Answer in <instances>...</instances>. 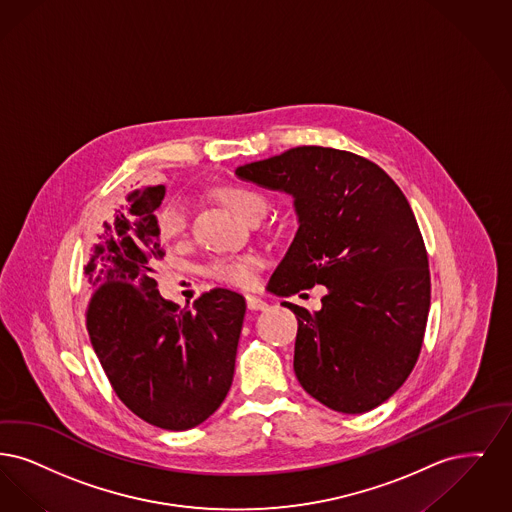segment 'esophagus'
<instances>
[{
  "instance_id": "esophagus-1",
  "label": "esophagus",
  "mask_w": 512,
  "mask_h": 512,
  "mask_svg": "<svg viewBox=\"0 0 512 512\" xmlns=\"http://www.w3.org/2000/svg\"><path fill=\"white\" fill-rule=\"evenodd\" d=\"M246 308L252 312H258V310H266L267 304L258 296H246Z\"/></svg>"
}]
</instances>
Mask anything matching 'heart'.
I'll list each match as a JSON object with an SVG mask.
<instances>
[{
    "instance_id": "obj_1",
    "label": "heart",
    "mask_w": 512,
    "mask_h": 512,
    "mask_svg": "<svg viewBox=\"0 0 512 512\" xmlns=\"http://www.w3.org/2000/svg\"><path fill=\"white\" fill-rule=\"evenodd\" d=\"M220 199L246 222L266 214L267 200L254 189L243 185H223ZM187 222V204L183 200H172L156 214V233L162 241H178L187 231ZM262 264L264 260L256 252L231 254L214 258L206 267V273L225 285L248 289L254 285L256 269Z\"/></svg>"
}]
</instances>
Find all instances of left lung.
<instances>
[{"label":"left lung","instance_id":"obj_1","mask_svg":"<svg viewBox=\"0 0 512 512\" xmlns=\"http://www.w3.org/2000/svg\"><path fill=\"white\" fill-rule=\"evenodd\" d=\"M235 174L294 199L298 231L269 281L277 294L329 290L319 312L283 302L298 319V382L338 413L375 409L413 371L430 310L428 256L405 195L375 162L315 145Z\"/></svg>","mask_w":512,"mask_h":512}]
</instances>
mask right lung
I'll return each instance as SVG.
<instances>
[{
	"label": "right lung",
	"instance_id": "add662e5",
	"mask_svg": "<svg viewBox=\"0 0 512 512\" xmlns=\"http://www.w3.org/2000/svg\"><path fill=\"white\" fill-rule=\"evenodd\" d=\"M164 195V185H143L107 214L89 250L86 325L122 403L145 423L189 430L231 388L246 304L227 289L204 292L193 308L160 296L155 212Z\"/></svg>",
	"mask_w": 512,
	"mask_h": 512
}]
</instances>
